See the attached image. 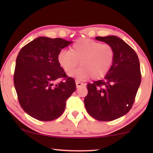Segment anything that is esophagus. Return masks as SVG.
Masks as SVG:
<instances>
[{
  "label": "esophagus",
  "mask_w": 153,
  "mask_h": 153,
  "mask_svg": "<svg viewBox=\"0 0 153 153\" xmlns=\"http://www.w3.org/2000/svg\"><path fill=\"white\" fill-rule=\"evenodd\" d=\"M83 85V83H82L81 82H80V81H76V88H80L81 86H82V85Z\"/></svg>",
  "instance_id": "1"
}]
</instances>
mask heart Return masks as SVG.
Here are the masks:
<instances>
[{
  "mask_svg": "<svg viewBox=\"0 0 153 153\" xmlns=\"http://www.w3.org/2000/svg\"><path fill=\"white\" fill-rule=\"evenodd\" d=\"M115 58V51L111 45L102 44L91 39L76 40L71 47V52L61 51L57 56L58 62L68 74L78 66L81 68L70 74L79 79L102 78L111 68Z\"/></svg>",
  "mask_w": 153,
  "mask_h": 153,
  "instance_id": "heart-1",
  "label": "heart"
}]
</instances>
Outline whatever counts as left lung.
Returning a JSON list of instances; mask_svg holds the SVG:
<instances>
[{"instance_id": "left-lung-1", "label": "left lung", "mask_w": 153, "mask_h": 153, "mask_svg": "<svg viewBox=\"0 0 153 153\" xmlns=\"http://www.w3.org/2000/svg\"><path fill=\"white\" fill-rule=\"evenodd\" d=\"M95 39L111 45L115 58L103 79L87 85L84 104L96 120L111 121L127 114L134 102L141 81L140 62L134 50L122 39L114 35Z\"/></svg>"}]
</instances>
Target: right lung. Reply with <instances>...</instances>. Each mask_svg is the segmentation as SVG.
<instances>
[{
	"mask_svg": "<svg viewBox=\"0 0 153 153\" xmlns=\"http://www.w3.org/2000/svg\"><path fill=\"white\" fill-rule=\"evenodd\" d=\"M71 43L62 38L39 37L18 54L14 84L19 102L37 120L51 121L60 117L76 88L74 79L67 76L57 60L60 51ZM60 78L64 81L55 84Z\"/></svg>",
	"mask_w": 153,
	"mask_h": 153,
	"instance_id": "obj_1",
	"label": "right lung"
}]
</instances>
